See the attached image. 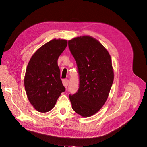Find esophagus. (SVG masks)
<instances>
[{
  "instance_id": "34e87169",
  "label": "esophagus",
  "mask_w": 147,
  "mask_h": 147,
  "mask_svg": "<svg viewBox=\"0 0 147 147\" xmlns=\"http://www.w3.org/2000/svg\"><path fill=\"white\" fill-rule=\"evenodd\" d=\"M68 83H69L68 80H63V84L66 88L67 87V86H68Z\"/></svg>"
}]
</instances>
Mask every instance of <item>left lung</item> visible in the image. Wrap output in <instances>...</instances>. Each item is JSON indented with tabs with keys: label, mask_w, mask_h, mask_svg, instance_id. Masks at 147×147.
Listing matches in <instances>:
<instances>
[{
	"label": "left lung",
	"mask_w": 147,
	"mask_h": 147,
	"mask_svg": "<svg viewBox=\"0 0 147 147\" xmlns=\"http://www.w3.org/2000/svg\"><path fill=\"white\" fill-rule=\"evenodd\" d=\"M76 62L80 85L78 92L69 94L73 109L88 117L98 112L107 99L114 81L111 56L98 40L90 36L68 41Z\"/></svg>",
	"instance_id": "8db88e82"
}]
</instances>
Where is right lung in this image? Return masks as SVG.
Here are the masks:
<instances>
[{
	"label": "right lung",
	"instance_id": "add662e5",
	"mask_svg": "<svg viewBox=\"0 0 147 147\" xmlns=\"http://www.w3.org/2000/svg\"><path fill=\"white\" fill-rule=\"evenodd\" d=\"M67 43L65 40H52L38 49L30 59L24 84L28 100L37 111L51 110L61 92L65 91L58 59Z\"/></svg>",
	"mask_w": 147,
	"mask_h": 147
}]
</instances>
